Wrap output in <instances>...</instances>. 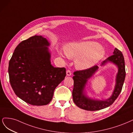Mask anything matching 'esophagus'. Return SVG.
<instances>
[{"mask_svg":"<svg viewBox=\"0 0 133 133\" xmlns=\"http://www.w3.org/2000/svg\"><path fill=\"white\" fill-rule=\"evenodd\" d=\"M66 75L68 76H70L71 75V72L69 70H66Z\"/></svg>","mask_w":133,"mask_h":133,"instance_id":"1","label":"esophagus"}]
</instances>
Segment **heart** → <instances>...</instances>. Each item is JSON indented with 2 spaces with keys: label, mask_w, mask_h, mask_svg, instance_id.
Returning <instances> with one entry per match:
<instances>
[{
  "label": "heart",
  "mask_w": 133,
  "mask_h": 133,
  "mask_svg": "<svg viewBox=\"0 0 133 133\" xmlns=\"http://www.w3.org/2000/svg\"><path fill=\"white\" fill-rule=\"evenodd\" d=\"M66 56L75 59V65L79 70L89 69L98 63L104 56V51L101 45L94 41H83L68 44L65 47ZM61 56H64L60 52Z\"/></svg>",
  "instance_id": "obj_1"
}]
</instances>
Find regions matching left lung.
Here are the masks:
<instances>
[{"label": "left lung", "instance_id": "obj_1", "mask_svg": "<svg viewBox=\"0 0 133 133\" xmlns=\"http://www.w3.org/2000/svg\"><path fill=\"white\" fill-rule=\"evenodd\" d=\"M113 54L109 57L101 64L103 66L108 62L115 64L118 68V72L116 78V85L112 95L107 99H94L86 95L85 87L89 79L92 77L98 69V66H94L89 69L76 71L74 72V88L72 90V98L77 107L86 111H98L112 105L119 95L125 77L124 58L122 53L114 49Z\"/></svg>", "mask_w": 133, "mask_h": 133}]
</instances>
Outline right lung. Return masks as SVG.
Here are the masks:
<instances>
[{"mask_svg":"<svg viewBox=\"0 0 133 133\" xmlns=\"http://www.w3.org/2000/svg\"><path fill=\"white\" fill-rule=\"evenodd\" d=\"M50 43L42 36L23 41L9 61V80L16 95L34 106L52 101L54 91L64 79L65 68H55L51 62Z\"/></svg>","mask_w":133,"mask_h":133,"instance_id":"obj_1","label":"right lung"}]
</instances>
